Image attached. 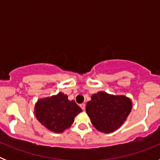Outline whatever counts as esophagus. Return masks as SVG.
<instances>
[{
  "mask_svg": "<svg viewBox=\"0 0 160 160\" xmlns=\"http://www.w3.org/2000/svg\"><path fill=\"white\" fill-rule=\"evenodd\" d=\"M80 107H81V108L84 111L85 109H86V104H85V103H82L81 105H80Z\"/></svg>",
  "mask_w": 160,
  "mask_h": 160,
  "instance_id": "34e87169",
  "label": "esophagus"
}]
</instances>
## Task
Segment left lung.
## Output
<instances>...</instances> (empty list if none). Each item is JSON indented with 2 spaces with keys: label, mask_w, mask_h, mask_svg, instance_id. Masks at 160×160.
Wrapping results in <instances>:
<instances>
[{
  "label": "left lung",
  "mask_w": 160,
  "mask_h": 160,
  "mask_svg": "<svg viewBox=\"0 0 160 160\" xmlns=\"http://www.w3.org/2000/svg\"><path fill=\"white\" fill-rule=\"evenodd\" d=\"M132 109V101L125 95L98 91L86 106L90 122L100 132H114L124 123Z\"/></svg>",
  "instance_id": "left-lung-1"
}]
</instances>
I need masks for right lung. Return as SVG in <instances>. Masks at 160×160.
I'll return each instance as SVG.
<instances>
[{
  "label": "right lung",
  "instance_id": "right-lung-1",
  "mask_svg": "<svg viewBox=\"0 0 160 160\" xmlns=\"http://www.w3.org/2000/svg\"><path fill=\"white\" fill-rule=\"evenodd\" d=\"M82 111L77 103L73 100L70 101L62 92L39 98L34 107L37 119L53 133H63L69 129L74 122V118Z\"/></svg>",
  "mask_w": 160,
  "mask_h": 160
}]
</instances>
